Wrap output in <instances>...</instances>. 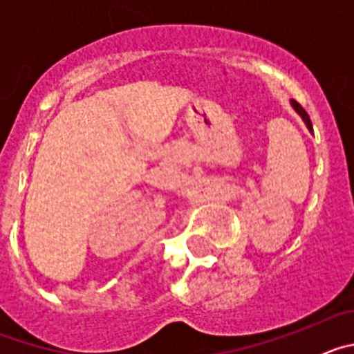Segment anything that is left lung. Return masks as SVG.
<instances>
[{
  "label": "left lung",
  "instance_id": "left-lung-1",
  "mask_svg": "<svg viewBox=\"0 0 354 354\" xmlns=\"http://www.w3.org/2000/svg\"><path fill=\"white\" fill-rule=\"evenodd\" d=\"M290 104H292V108L296 109V111H298L299 117L303 118V122H305V124H306V127H308V129L312 131V122H310V117H308V113H306L305 109L301 108V104H298V102H296V101H290Z\"/></svg>",
  "mask_w": 354,
  "mask_h": 354
}]
</instances>
